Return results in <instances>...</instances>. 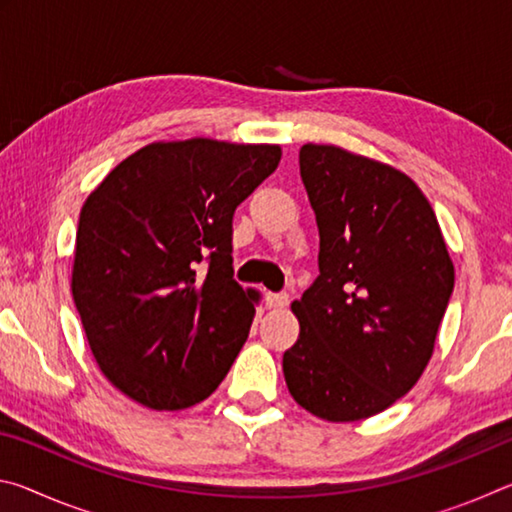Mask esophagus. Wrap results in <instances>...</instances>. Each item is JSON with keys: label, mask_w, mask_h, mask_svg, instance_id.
<instances>
[{"label": "esophagus", "mask_w": 512, "mask_h": 512, "mask_svg": "<svg viewBox=\"0 0 512 512\" xmlns=\"http://www.w3.org/2000/svg\"><path fill=\"white\" fill-rule=\"evenodd\" d=\"M289 305L287 293H266V307L268 309H284Z\"/></svg>", "instance_id": "obj_1"}]
</instances>
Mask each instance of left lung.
I'll return each mask as SVG.
<instances>
[{"instance_id": "left-lung-1", "label": "left lung", "mask_w": 512, "mask_h": 512, "mask_svg": "<svg viewBox=\"0 0 512 512\" xmlns=\"http://www.w3.org/2000/svg\"><path fill=\"white\" fill-rule=\"evenodd\" d=\"M320 250L291 305L289 393L329 422L377 415L415 386L454 291V264L427 196L391 164L332 144L300 149Z\"/></svg>"}]
</instances>
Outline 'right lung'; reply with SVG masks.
Masks as SVG:
<instances>
[{
	"label": "right lung",
	"mask_w": 512,
	"mask_h": 512,
	"mask_svg": "<svg viewBox=\"0 0 512 512\" xmlns=\"http://www.w3.org/2000/svg\"><path fill=\"white\" fill-rule=\"evenodd\" d=\"M277 144L153 142L83 203L72 296L99 368L155 411L210 397L255 316L232 280V216L277 169Z\"/></svg>",
	"instance_id": "right-lung-1"
}]
</instances>
